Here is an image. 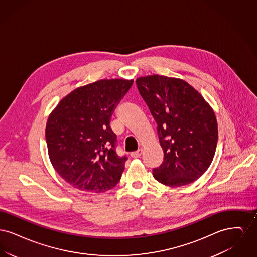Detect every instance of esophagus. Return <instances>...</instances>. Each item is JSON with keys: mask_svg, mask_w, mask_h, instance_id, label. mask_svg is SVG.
<instances>
[{"mask_svg": "<svg viewBox=\"0 0 257 257\" xmlns=\"http://www.w3.org/2000/svg\"><path fill=\"white\" fill-rule=\"evenodd\" d=\"M142 154H143V149L140 148V149H138L137 151L131 153V157H132V158H139V157H141Z\"/></svg>", "mask_w": 257, "mask_h": 257, "instance_id": "1", "label": "esophagus"}]
</instances>
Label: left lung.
<instances>
[{
    "label": "left lung",
    "instance_id": "obj_1",
    "mask_svg": "<svg viewBox=\"0 0 257 257\" xmlns=\"http://www.w3.org/2000/svg\"><path fill=\"white\" fill-rule=\"evenodd\" d=\"M155 122L164 162L154 178L180 187L199 178L211 165L218 143L214 110L193 86L181 79L151 75L136 80Z\"/></svg>",
    "mask_w": 257,
    "mask_h": 257
}]
</instances>
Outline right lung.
<instances>
[{
    "mask_svg": "<svg viewBox=\"0 0 257 257\" xmlns=\"http://www.w3.org/2000/svg\"><path fill=\"white\" fill-rule=\"evenodd\" d=\"M133 82L104 79L78 87L51 112L45 130L50 161L74 188L103 193L120 180L127 157L115 152L110 117Z\"/></svg>",
    "mask_w": 257,
    "mask_h": 257,
    "instance_id": "right-lung-1",
    "label": "right lung"
}]
</instances>
